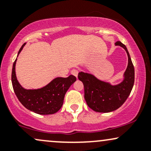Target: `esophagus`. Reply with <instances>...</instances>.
<instances>
[{"instance_id":"obj_1","label":"esophagus","mask_w":151,"mask_h":151,"mask_svg":"<svg viewBox=\"0 0 151 151\" xmlns=\"http://www.w3.org/2000/svg\"><path fill=\"white\" fill-rule=\"evenodd\" d=\"M71 73H72L74 77H76L77 78V76H78V73H79V71L77 70H76V69H73V70H72V72H71Z\"/></svg>"}]
</instances>
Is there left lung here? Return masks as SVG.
<instances>
[{"instance_id": "1", "label": "left lung", "mask_w": 151, "mask_h": 151, "mask_svg": "<svg viewBox=\"0 0 151 151\" xmlns=\"http://www.w3.org/2000/svg\"><path fill=\"white\" fill-rule=\"evenodd\" d=\"M115 45L124 48L128 55L127 68L120 83L112 84L100 80L93 74L87 72H80L78 74V79L84 84V99L88 106L99 113H109L121 107L129 97L134 84V67L129 51L119 41L115 43Z\"/></svg>"}]
</instances>
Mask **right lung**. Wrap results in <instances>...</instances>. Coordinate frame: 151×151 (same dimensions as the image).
<instances>
[{
	"label": "right lung",
	"mask_w": 151,
	"mask_h": 151,
	"mask_svg": "<svg viewBox=\"0 0 151 151\" xmlns=\"http://www.w3.org/2000/svg\"><path fill=\"white\" fill-rule=\"evenodd\" d=\"M26 43L22 45L18 53L23 49ZM15 60L12 70L11 80L15 95L26 109L41 115L53 114L58 112L62 106L65 93L70 86L77 80L73 75L68 77H56L47 85L39 89H27L22 87L17 79L15 73Z\"/></svg>",
	"instance_id": "1"
}]
</instances>
